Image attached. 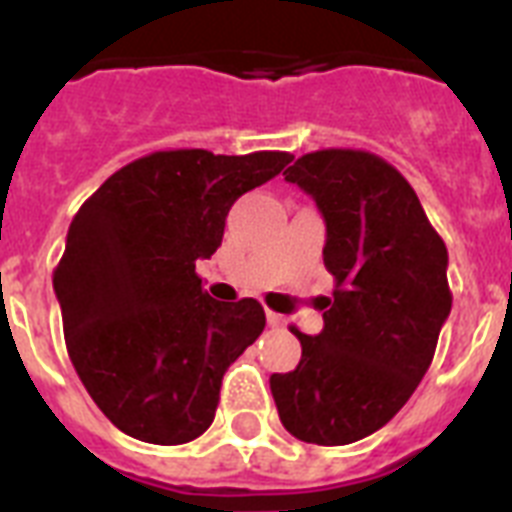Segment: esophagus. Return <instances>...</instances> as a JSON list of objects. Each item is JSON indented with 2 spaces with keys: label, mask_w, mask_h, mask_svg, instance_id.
<instances>
[{
  "label": "esophagus",
  "mask_w": 512,
  "mask_h": 512,
  "mask_svg": "<svg viewBox=\"0 0 512 512\" xmlns=\"http://www.w3.org/2000/svg\"><path fill=\"white\" fill-rule=\"evenodd\" d=\"M265 319H268V327H273V329H281L284 324H287V319H284V316H279V313H273V311L265 313Z\"/></svg>",
  "instance_id": "obj_1"
}]
</instances>
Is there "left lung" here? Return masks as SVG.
I'll return each mask as SVG.
<instances>
[{
  "label": "left lung",
  "mask_w": 512,
  "mask_h": 512,
  "mask_svg": "<svg viewBox=\"0 0 512 512\" xmlns=\"http://www.w3.org/2000/svg\"><path fill=\"white\" fill-rule=\"evenodd\" d=\"M324 223V329L297 332L295 372L271 374L284 428L305 444L342 446L380 430L428 372L452 311L444 239L406 177L380 156L324 148L287 172Z\"/></svg>",
  "instance_id": "obj_1"
}]
</instances>
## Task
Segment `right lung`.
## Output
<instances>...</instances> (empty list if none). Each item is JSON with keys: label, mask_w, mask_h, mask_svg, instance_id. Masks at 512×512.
Instances as JSON below:
<instances>
[{"label": "right lung", "mask_w": 512, "mask_h": 512, "mask_svg": "<svg viewBox=\"0 0 512 512\" xmlns=\"http://www.w3.org/2000/svg\"><path fill=\"white\" fill-rule=\"evenodd\" d=\"M289 162L284 151H156L74 215L52 287L71 364L122 433L177 446L212 425L225 369L260 337L265 311L209 297L196 260L215 255L233 201Z\"/></svg>", "instance_id": "right-lung-1"}]
</instances>
